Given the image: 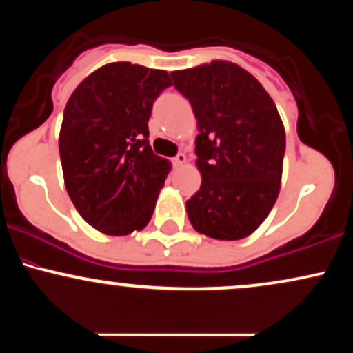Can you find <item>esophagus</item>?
<instances>
[{
  "instance_id": "34e87169",
  "label": "esophagus",
  "mask_w": 353,
  "mask_h": 353,
  "mask_svg": "<svg viewBox=\"0 0 353 353\" xmlns=\"http://www.w3.org/2000/svg\"><path fill=\"white\" fill-rule=\"evenodd\" d=\"M185 161H188V157H185V154H177L176 157H174V165H176V168H181V165H184L185 164Z\"/></svg>"
}]
</instances>
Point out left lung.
I'll use <instances>...</instances> for the list:
<instances>
[{"label": "left lung", "instance_id": "left-lung-1", "mask_svg": "<svg viewBox=\"0 0 353 353\" xmlns=\"http://www.w3.org/2000/svg\"><path fill=\"white\" fill-rule=\"evenodd\" d=\"M197 119L201 189L188 201L197 232L237 241L264 222L279 196L285 131L272 98L245 70L212 61L171 72Z\"/></svg>", "mask_w": 353, "mask_h": 353}]
</instances>
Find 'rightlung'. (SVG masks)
Here are the masks:
<instances>
[{"mask_svg":"<svg viewBox=\"0 0 353 353\" xmlns=\"http://www.w3.org/2000/svg\"><path fill=\"white\" fill-rule=\"evenodd\" d=\"M165 71L111 63L89 74L68 101L59 132L64 184L81 217L109 236L148 225L171 164L149 145L152 104Z\"/></svg>","mask_w":353,"mask_h":353,"instance_id":"1","label":"right lung"}]
</instances>
